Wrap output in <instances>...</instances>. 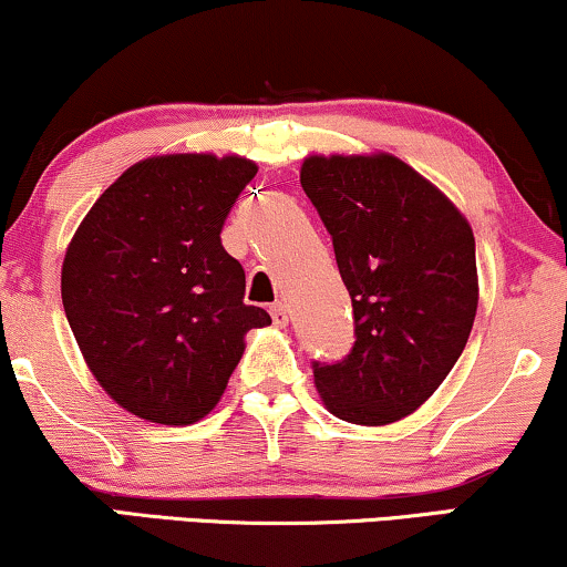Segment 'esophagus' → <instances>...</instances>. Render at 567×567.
<instances>
[{
	"label": "esophagus",
	"mask_w": 567,
	"mask_h": 567,
	"mask_svg": "<svg viewBox=\"0 0 567 567\" xmlns=\"http://www.w3.org/2000/svg\"><path fill=\"white\" fill-rule=\"evenodd\" d=\"M270 316H272V323H276L278 328L289 326V307H286L284 302L272 305V307H270Z\"/></svg>",
	"instance_id": "1"
}]
</instances>
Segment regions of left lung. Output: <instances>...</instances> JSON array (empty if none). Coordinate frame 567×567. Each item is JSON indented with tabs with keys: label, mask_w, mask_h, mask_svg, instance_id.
I'll list each match as a JSON object with an SVG mask.
<instances>
[{
	"label": "left lung",
	"mask_w": 567,
	"mask_h": 567,
	"mask_svg": "<svg viewBox=\"0 0 567 567\" xmlns=\"http://www.w3.org/2000/svg\"><path fill=\"white\" fill-rule=\"evenodd\" d=\"M352 297L354 344L312 362L341 421L386 425L442 386L478 307L476 239L457 207L391 155L307 157L299 173Z\"/></svg>",
	"instance_id": "1"
}]
</instances>
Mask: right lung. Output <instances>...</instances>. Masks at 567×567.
<instances>
[{"label":"right lung","instance_id":"obj_1","mask_svg":"<svg viewBox=\"0 0 567 567\" xmlns=\"http://www.w3.org/2000/svg\"><path fill=\"white\" fill-rule=\"evenodd\" d=\"M257 165L165 155L123 173L75 230L62 307L83 360L144 421L188 425L226 391L244 333L270 323L244 302V268L220 230Z\"/></svg>","mask_w":567,"mask_h":567}]
</instances>
